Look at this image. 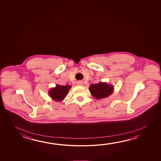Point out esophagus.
I'll return each instance as SVG.
<instances>
[{
  "instance_id": "34e87169",
  "label": "esophagus",
  "mask_w": 161,
  "mask_h": 161,
  "mask_svg": "<svg viewBox=\"0 0 161 161\" xmlns=\"http://www.w3.org/2000/svg\"><path fill=\"white\" fill-rule=\"evenodd\" d=\"M77 85H80V86H81V85H83V82H82L81 81H79L77 82Z\"/></svg>"
}]
</instances>
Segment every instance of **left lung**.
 I'll list each match as a JSON object with an SVG mask.
<instances>
[{"mask_svg":"<svg viewBox=\"0 0 161 161\" xmlns=\"http://www.w3.org/2000/svg\"><path fill=\"white\" fill-rule=\"evenodd\" d=\"M89 90L94 97L97 99H101L111 95L114 92V86L106 82H100L97 84L90 85Z\"/></svg>","mask_w":161,"mask_h":161,"instance_id":"left-lung-1","label":"left lung"}]
</instances>
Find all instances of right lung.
<instances>
[{
    "mask_svg": "<svg viewBox=\"0 0 161 161\" xmlns=\"http://www.w3.org/2000/svg\"><path fill=\"white\" fill-rule=\"evenodd\" d=\"M71 88V85H56L55 87L50 89L49 91V95L53 100L61 102L67 96L69 90Z\"/></svg>",
    "mask_w": 161,
    "mask_h": 161,
    "instance_id": "add662e5",
    "label": "right lung"
}]
</instances>
